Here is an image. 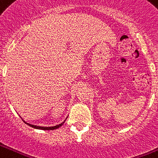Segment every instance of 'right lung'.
Instances as JSON below:
<instances>
[{"label": "right lung", "instance_id": "add662e5", "mask_svg": "<svg viewBox=\"0 0 158 158\" xmlns=\"http://www.w3.org/2000/svg\"><path fill=\"white\" fill-rule=\"evenodd\" d=\"M67 119V118H66ZM65 119V120H66ZM65 120L64 121L63 123H60V124L58 125H55V126H53V127H41V126H36V125H33V124H30V123H26V121H24V122L26 123V124L29 125L30 127H34V128H35V129H40V130H55V129H57V128H59L60 127H61L62 125L64 123V122H65Z\"/></svg>", "mask_w": 158, "mask_h": 158}]
</instances>
